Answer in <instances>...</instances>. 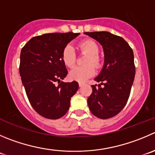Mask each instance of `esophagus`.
I'll return each instance as SVG.
<instances>
[{
  "instance_id": "34e87169",
  "label": "esophagus",
  "mask_w": 155,
  "mask_h": 155,
  "mask_svg": "<svg viewBox=\"0 0 155 155\" xmlns=\"http://www.w3.org/2000/svg\"><path fill=\"white\" fill-rule=\"evenodd\" d=\"M78 85H79V87H83L84 85V83H81V82H79Z\"/></svg>"
}]
</instances>
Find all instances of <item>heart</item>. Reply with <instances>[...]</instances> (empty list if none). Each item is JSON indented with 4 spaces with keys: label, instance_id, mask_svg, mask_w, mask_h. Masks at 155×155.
<instances>
[{
    "label": "heart",
    "instance_id": "1",
    "mask_svg": "<svg viewBox=\"0 0 155 155\" xmlns=\"http://www.w3.org/2000/svg\"><path fill=\"white\" fill-rule=\"evenodd\" d=\"M78 45L81 52L87 54L84 61L87 64L74 68L69 73V77L74 81L84 82L95 74L94 66L97 68H100L102 65L101 58L98 54L100 53V47L92 39H85L79 42ZM61 58L67 67L72 68L74 65L77 61V54L71 45L68 44L64 46L61 52Z\"/></svg>",
    "mask_w": 155,
    "mask_h": 155
}]
</instances>
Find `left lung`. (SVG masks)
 <instances>
[{
  "instance_id": "obj_1",
  "label": "left lung",
  "mask_w": 155,
  "mask_h": 155,
  "mask_svg": "<svg viewBox=\"0 0 155 155\" xmlns=\"http://www.w3.org/2000/svg\"><path fill=\"white\" fill-rule=\"evenodd\" d=\"M98 41L104 51V65L94 80L101 84L91 85L87 99L91 113L100 119H109L124 108L130 95L135 74L134 54L124 39L109 32H85ZM104 85V87H101Z\"/></svg>"
}]
</instances>
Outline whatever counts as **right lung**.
I'll list each match as a JSON object with an SVG mask.
<instances>
[{"label": "right lung", "instance_id": "obj_1", "mask_svg": "<svg viewBox=\"0 0 155 155\" xmlns=\"http://www.w3.org/2000/svg\"><path fill=\"white\" fill-rule=\"evenodd\" d=\"M80 33L54 32L32 37L20 52V74L29 101L35 111L49 119L62 117L78 90L77 81L61 80L68 71L61 52Z\"/></svg>", "mask_w": 155, "mask_h": 155}]
</instances>
